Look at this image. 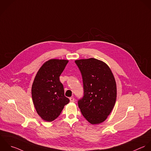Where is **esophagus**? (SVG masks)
I'll return each mask as SVG.
<instances>
[{
  "label": "esophagus",
  "instance_id": "1",
  "mask_svg": "<svg viewBox=\"0 0 151 151\" xmlns=\"http://www.w3.org/2000/svg\"><path fill=\"white\" fill-rule=\"evenodd\" d=\"M69 100H70V102H75V99H74V98H73V97L70 98H69Z\"/></svg>",
  "mask_w": 151,
  "mask_h": 151
}]
</instances>
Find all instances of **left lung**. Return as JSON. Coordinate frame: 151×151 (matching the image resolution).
I'll use <instances>...</instances> for the list:
<instances>
[{
  "label": "left lung",
  "mask_w": 151,
  "mask_h": 151,
  "mask_svg": "<svg viewBox=\"0 0 151 151\" xmlns=\"http://www.w3.org/2000/svg\"><path fill=\"white\" fill-rule=\"evenodd\" d=\"M82 76L83 97L78 106L84 118L91 124L104 122L112 111L116 99V84L106 63L89 58L76 60Z\"/></svg>",
  "instance_id": "obj_1"
}]
</instances>
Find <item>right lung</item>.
<instances>
[{
    "mask_svg": "<svg viewBox=\"0 0 151 151\" xmlns=\"http://www.w3.org/2000/svg\"><path fill=\"white\" fill-rule=\"evenodd\" d=\"M65 59H50L37 71L32 86V97L35 109L45 121L52 122L60 114L69 99L64 95L59 76L68 63Z\"/></svg>",
    "mask_w": 151,
    "mask_h": 151,
    "instance_id": "1",
    "label": "right lung"
}]
</instances>
